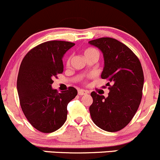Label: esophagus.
Masks as SVG:
<instances>
[{"instance_id":"obj_1","label":"esophagus","mask_w":160,"mask_h":160,"mask_svg":"<svg viewBox=\"0 0 160 160\" xmlns=\"http://www.w3.org/2000/svg\"><path fill=\"white\" fill-rule=\"evenodd\" d=\"M88 92L87 91V90H84V89H79L78 91V94L79 95V96H82V95H86L88 94Z\"/></svg>"}]
</instances>
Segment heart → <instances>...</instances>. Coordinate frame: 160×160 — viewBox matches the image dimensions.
I'll use <instances>...</instances> for the list:
<instances>
[{
    "instance_id": "obj_1",
    "label": "heart",
    "mask_w": 160,
    "mask_h": 160,
    "mask_svg": "<svg viewBox=\"0 0 160 160\" xmlns=\"http://www.w3.org/2000/svg\"><path fill=\"white\" fill-rule=\"evenodd\" d=\"M84 55H85V58L92 56V55H96V56H99V53H98L97 50L94 48H87L86 50L84 51ZM69 61H70V59L68 60V64H69Z\"/></svg>"
}]
</instances>
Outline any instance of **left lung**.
I'll return each instance as SVG.
<instances>
[{
    "label": "left lung",
    "mask_w": 160,
    "mask_h": 160,
    "mask_svg": "<svg viewBox=\"0 0 160 160\" xmlns=\"http://www.w3.org/2000/svg\"><path fill=\"white\" fill-rule=\"evenodd\" d=\"M88 43L102 53L101 78L110 82L107 85L110 90L107 97L91 92L92 120L106 132H118L129 124L140 105L144 85L142 64L127 46L113 38H99Z\"/></svg>",
    "instance_id": "obj_1"
}]
</instances>
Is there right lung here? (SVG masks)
<instances>
[{
	"mask_svg": "<svg viewBox=\"0 0 160 160\" xmlns=\"http://www.w3.org/2000/svg\"><path fill=\"white\" fill-rule=\"evenodd\" d=\"M75 43L48 41L32 49L18 72L17 89L22 110L28 122L43 133L55 132L67 120L68 102L78 94L74 87L58 92L53 78L64 70L63 57Z\"/></svg>",
	"mask_w": 160,
	"mask_h": 160,
	"instance_id": "1",
	"label": "right lung"
}]
</instances>
